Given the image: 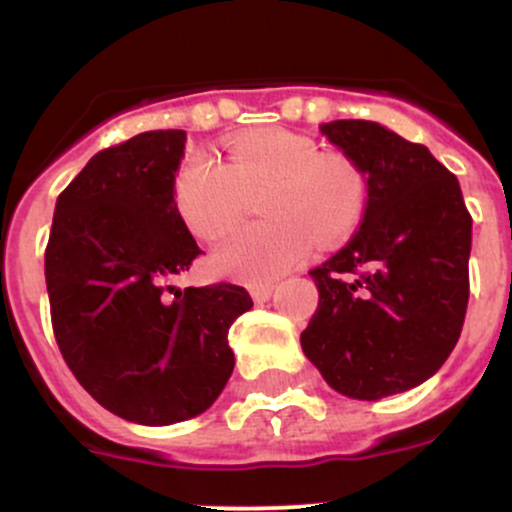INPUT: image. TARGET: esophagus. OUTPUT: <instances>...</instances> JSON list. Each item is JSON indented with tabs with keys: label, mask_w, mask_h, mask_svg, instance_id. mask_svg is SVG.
<instances>
[{
	"label": "esophagus",
	"mask_w": 512,
	"mask_h": 512,
	"mask_svg": "<svg viewBox=\"0 0 512 512\" xmlns=\"http://www.w3.org/2000/svg\"><path fill=\"white\" fill-rule=\"evenodd\" d=\"M272 292H275V285H270V282H260V285L250 287V294L255 302H267L272 297Z\"/></svg>",
	"instance_id": "1"
}]
</instances>
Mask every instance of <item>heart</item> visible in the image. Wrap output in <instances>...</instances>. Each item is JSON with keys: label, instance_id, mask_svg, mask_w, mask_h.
Listing matches in <instances>:
<instances>
[{"label": "heart", "instance_id": "heart-1", "mask_svg": "<svg viewBox=\"0 0 512 512\" xmlns=\"http://www.w3.org/2000/svg\"><path fill=\"white\" fill-rule=\"evenodd\" d=\"M257 193L267 220L232 232L210 257L218 275L250 285L285 275L317 242L342 245L369 208V180L354 160L324 156L314 138L287 128L235 136L225 165L193 158L173 180L175 210L200 240L232 230Z\"/></svg>", "mask_w": 512, "mask_h": 512}]
</instances>
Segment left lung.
<instances>
[{
    "label": "left lung",
    "mask_w": 512,
    "mask_h": 512,
    "mask_svg": "<svg viewBox=\"0 0 512 512\" xmlns=\"http://www.w3.org/2000/svg\"><path fill=\"white\" fill-rule=\"evenodd\" d=\"M322 133L364 170L369 208L337 255L309 270L319 307L302 349L332 389L374 401L436 374L466 319L471 213L456 175L374 121Z\"/></svg>",
    "instance_id": "left-lung-1"
}]
</instances>
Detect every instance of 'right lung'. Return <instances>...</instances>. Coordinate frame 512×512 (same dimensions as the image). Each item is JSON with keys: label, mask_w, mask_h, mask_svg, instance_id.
<instances>
[{"label": "right lung", "mask_w": 512, "mask_h": 512, "mask_svg": "<svg viewBox=\"0 0 512 512\" xmlns=\"http://www.w3.org/2000/svg\"><path fill=\"white\" fill-rule=\"evenodd\" d=\"M188 133L103 148L56 198L44 252L51 327L76 381L111 414L168 426L213 406L235 366L245 287L175 289L200 247L173 205Z\"/></svg>", "instance_id": "right-lung-1"}]
</instances>
